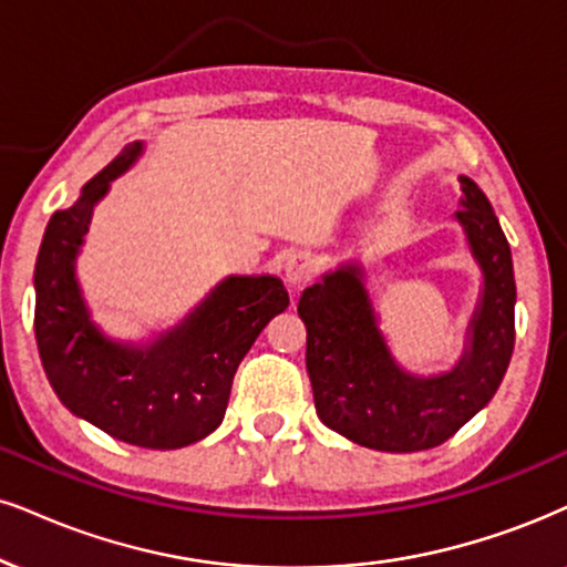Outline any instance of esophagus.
<instances>
[{"label": "esophagus", "instance_id": "obj_1", "mask_svg": "<svg viewBox=\"0 0 567 567\" xmlns=\"http://www.w3.org/2000/svg\"><path fill=\"white\" fill-rule=\"evenodd\" d=\"M320 265L310 251H291L284 262V276L291 286H302L318 276Z\"/></svg>", "mask_w": 567, "mask_h": 567}]
</instances>
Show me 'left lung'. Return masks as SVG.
Here are the masks:
<instances>
[{
    "mask_svg": "<svg viewBox=\"0 0 567 567\" xmlns=\"http://www.w3.org/2000/svg\"><path fill=\"white\" fill-rule=\"evenodd\" d=\"M460 192L457 220L484 270V297L471 320V349L452 373L417 379L391 360L358 265L328 272L299 297L318 417L368 450L421 452L444 444L492 400L513 358L509 244L484 192L465 176Z\"/></svg>",
    "mask_w": 567,
    "mask_h": 567,
    "instance_id": "8db88e82",
    "label": "left lung"
}]
</instances>
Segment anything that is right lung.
Listing matches in <instances>:
<instances>
[{"label":"right lung","mask_w":567,"mask_h":567,"mask_svg":"<svg viewBox=\"0 0 567 567\" xmlns=\"http://www.w3.org/2000/svg\"><path fill=\"white\" fill-rule=\"evenodd\" d=\"M138 155L142 142L123 146L73 207L52 215L33 272V328L47 379L73 415L125 444L181 450L218 429L236 368L289 295L272 276H230L155 344L104 339L89 320L73 260L96 199Z\"/></svg>","instance_id":"add662e5"}]
</instances>
